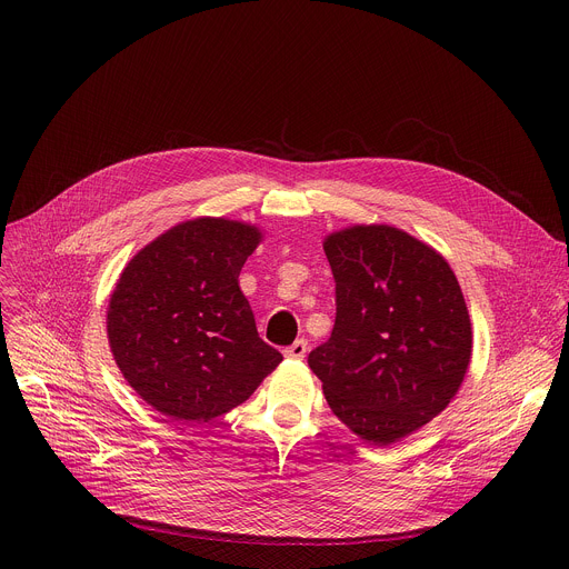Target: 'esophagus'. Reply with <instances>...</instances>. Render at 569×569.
Wrapping results in <instances>:
<instances>
[{
	"label": "esophagus",
	"instance_id": "obj_1",
	"mask_svg": "<svg viewBox=\"0 0 569 569\" xmlns=\"http://www.w3.org/2000/svg\"><path fill=\"white\" fill-rule=\"evenodd\" d=\"M306 349H308L306 340H297V342H292V345L283 351V356L290 358V360H301V358L306 356Z\"/></svg>",
	"mask_w": 569,
	"mask_h": 569
}]
</instances>
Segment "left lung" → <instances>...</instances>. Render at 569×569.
Here are the masks:
<instances>
[{"mask_svg": "<svg viewBox=\"0 0 569 569\" xmlns=\"http://www.w3.org/2000/svg\"><path fill=\"white\" fill-rule=\"evenodd\" d=\"M336 279L331 338L310 351L333 415L389 446L432 421L463 382L472 331L448 261L389 224L323 240Z\"/></svg>", "mask_w": 569, "mask_h": 569, "instance_id": "obj_1", "label": "left lung"}]
</instances>
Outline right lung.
Returning <instances> with one entry per match:
<instances>
[{
    "label": "right lung",
    "instance_id": "add662e5",
    "mask_svg": "<svg viewBox=\"0 0 569 569\" xmlns=\"http://www.w3.org/2000/svg\"><path fill=\"white\" fill-rule=\"evenodd\" d=\"M254 224L196 218L157 236L123 268L108 340L128 385L171 421L207 423L246 402L283 356L259 338L240 268Z\"/></svg>",
    "mask_w": 569,
    "mask_h": 569
}]
</instances>
